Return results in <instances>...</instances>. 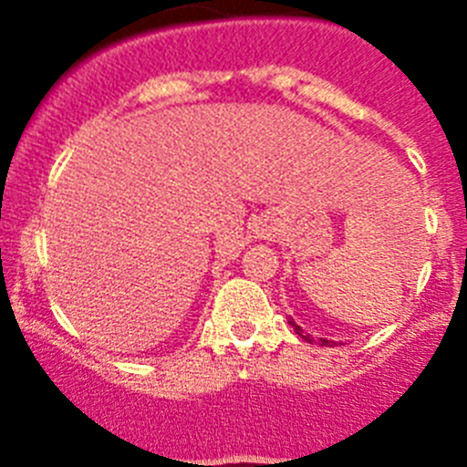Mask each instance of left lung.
<instances>
[{
  "label": "left lung",
  "instance_id": "obj_1",
  "mask_svg": "<svg viewBox=\"0 0 467 467\" xmlns=\"http://www.w3.org/2000/svg\"><path fill=\"white\" fill-rule=\"evenodd\" d=\"M289 325H291V327L296 329V334H298L300 338H305V341H307V343H314V341H317V338H314L312 334L303 332V327H300V325H296L294 318H289ZM318 343H321V346H334V343H337V341H327V338H318Z\"/></svg>",
  "mask_w": 467,
  "mask_h": 467
}]
</instances>
